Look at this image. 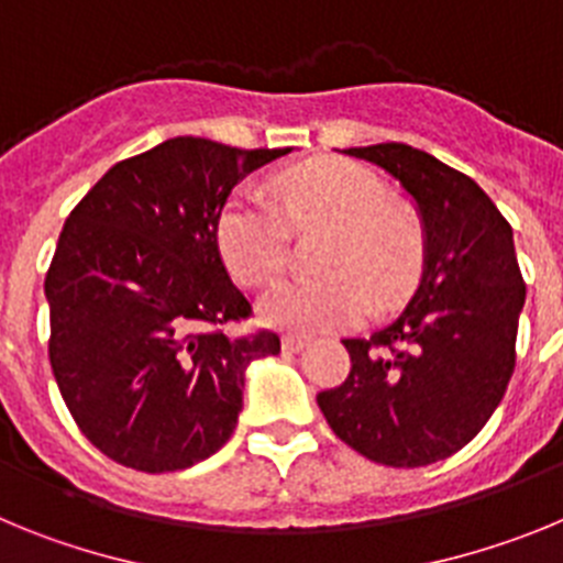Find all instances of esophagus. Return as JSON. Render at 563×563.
I'll list each match as a JSON object with an SVG mask.
<instances>
[{
	"instance_id": "esophagus-1",
	"label": "esophagus",
	"mask_w": 563,
	"mask_h": 563,
	"mask_svg": "<svg viewBox=\"0 0 563 563\" xmlns=\"http://www.w3.org/2000/svg\"><path fill=\"white\" fill-rule=\"evenodd\" d=\"M307 338L305 335H285L282 338V350L285 352H301L307 346Z\"/></svg>"
}]
</instances>
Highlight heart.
I'll return each mask as SVG.
<instances>
[{
  "label": "heart",
  "mask_w": 563,
  "mask_h": 563,
  "mask_svg": "<svg viewBox=\"0 0 563 563\" xmlns=\"http://www.w3.org/2000/svg\"><path fill=\"white\" fill-rule=\"evenodd\" d=\"M276 205L236 191L217 213V247L239 285L262 287L285 271L290 228H327L312 267L316 278L282 282L258 312L292 332L343 330L369 307H400L426 265V231L409 206L389 200V188L361 163L341 157L285 168L271 183Z\"/></svg>",
  "instance_id": "obj_1"
}]
</instances>
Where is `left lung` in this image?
<instances>
[{
  "instance_id": "obj_1",
  "label": "left lung",
  "mask_w": 563,
  "mask_h": 563,
  "mask_svg": "<svg viewBox=\"0 0 563 563\" xmlns=\"http://www.w3.org/2000/svg\"><path fill=\"white\" fill-rule=\"evenodd\" d=\"M397 177L426 225L420 290L395 324L346 338L350 375L318 391L330 429L380 465L420 467L474 440L516 369L525 278L514 228L467 174L406 143L346 148Z\"/></svg>"
}]
</instances>
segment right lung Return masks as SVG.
<instances>
[{
    "label": "right lung",
    "mask_w": 563,
    "mask_h": 563,
    "mask_svg": "<svg viewBox=\"0 0 563 563\" xmlns=\"http://www.w3.org/2000/svg\"><path fill=\"white\" fill-rule=\"evenodd\" d=\"M290 148L172 137L114 163L69 211L44 276L47 355L81 434L118 465L183 471L231 440L245 366L278 355L228 278L213 225L253 168Z\"/></svg>",
    "instance_id": "add662e5"
}]
</instances>
